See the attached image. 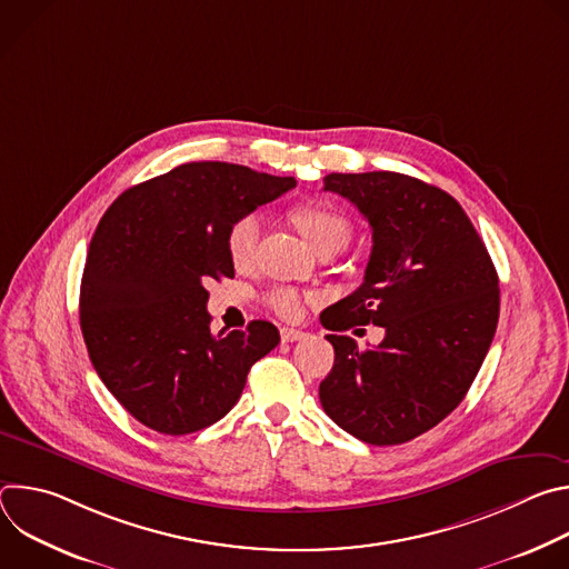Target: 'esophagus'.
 Returning <instances> with one entry per match:
<instances>
[{"mask_svg": "<svg viewBox=\"0 0 569 569\" xmlns=\"http://www.w3.org/2000/svg\"><path fill=\"white\" fill-rule=\"evenodd\" d=\"M303 338H306V333L299 331V329H288V327L281 329V340L283 342H297V340H303Z\"/></svg>", "mask_w": 569, "mask_h": 569, "instance_id": "34e87169", "label": "esophagus"}]
</instances>
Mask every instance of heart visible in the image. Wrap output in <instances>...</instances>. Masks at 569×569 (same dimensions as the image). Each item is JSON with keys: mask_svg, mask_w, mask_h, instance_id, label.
I'll return each instance as SVG.
<instances>
[{"mask_svg": "<svg viewBox=\"0 0 569 569\" xmlns=\"http://www.w3.org/2000/svg\"><path fill=\"white\" fill-rule=\"evenodd\" d=\"M292 220L310 246L321 250H342L351 238L349 218L327 202H303L292 209ZM261 220L257 213L238 216L227 231V252L236 266H248L259 246ZM268 306L283 319H297L303 310V297L292 288H277L268 295Z\"/></svg>", "mask_w": 569, "mask_h": 569, "instance_id": "heart-1", "label": "heart"}]
</instances>
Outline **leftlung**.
Wrapping results in <instances>:
<instances>
[{
	"label": "left lung",
	"instance_id": "1",
	"mask_svg": "<svg viewBox=\"0 0 569 569\" xmlns=\"http://www.w3.org/2000/svg\"><path fill=\"white\" fill-rule=\"evenodd\" d=\"M323 191L351 200L373 236L362 286L319 315L336 349L321 408L371 446L410 441L441 423L470 389L500 317V281L477 229L446 191L417 178L331 173ZM373 322L378 348L343 331Z\"/></svg>",
	"mask_w": 569,
	"mask_h": 569
}]
</instances>
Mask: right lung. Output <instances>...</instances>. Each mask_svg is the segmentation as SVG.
Here are the masks:
<instances>
[{"instance_id": "add662e5", "label": "right lung", "mask_w": 569, "mask_h": 569, "mask_svg": "<svg viewBox=\"0 0 569 569\" xmlns=\"http://www.w3.org/2000/svg\"><path fill=\"white\" fill-rule=\"evenodd\" d=\"M295 184L191 161L130 187L103 213L80 281V331L103 385L146 428L180 437L220 421L279 345L263 319L213 336L204 283L233 277L231 222Z\"/></svg>"}]
</instances>
